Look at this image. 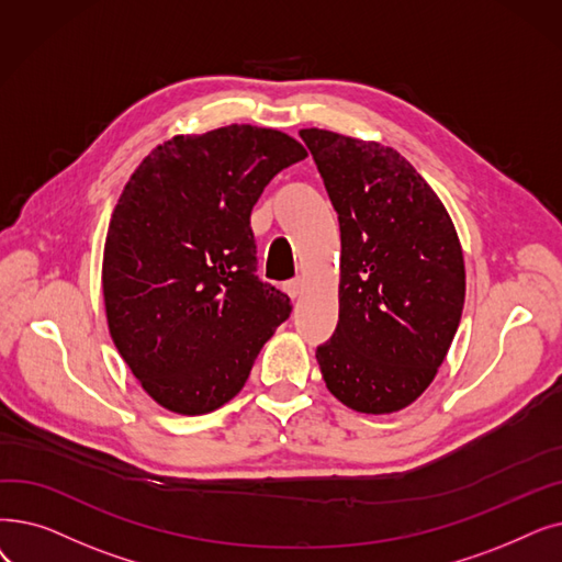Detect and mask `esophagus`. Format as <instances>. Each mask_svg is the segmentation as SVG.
I'll list each match as a JSON object with an SVG mask.
<instances>
[{"label":"esophagus","mask_w":562,"mask_h":562,"mask_svg":"<svg viewBox=\"0 0 562 562\" xmlns=\"http://www.w3.org/2000/svg\"><path fill=\"white\" fill-rule=\"evenodd\" d=\"M284 291L291 299H299L301 291H303V282L301 280H286L284 282Z\"/></svg>","instance_id":"obj_1"}]
</instances>
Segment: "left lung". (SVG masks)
Listing matches in <instances>:
<instances>
[{"label":"left lung","instance_id":"obj_1","mask_svg":"<svg viewBox=\"0 0 562 562\" xmlns=\"http://www.w3.org/2000/svg\"><path fill=\"white\" fill-rule=\"evenodd\" d=\"M341 234L339 322L316 349L330 393L395 413L434 381L457 333L467 271L450 215L402 154L322 128L299 133Z\"/></svg>","mask_w":562,"mask_h":562}]
</instances>
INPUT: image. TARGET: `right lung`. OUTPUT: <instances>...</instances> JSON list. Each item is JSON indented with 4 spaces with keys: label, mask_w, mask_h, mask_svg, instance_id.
I'll list each match as a JSON object with an SVG mask.
<instances>
[{
    "label": "right lung",
    "mask_w": 562,
    "mask_h": 562,
    "mask_svg": "<svg viewBox=\"0 0 562 562\" xmlns=\"http://www.w3.org/2000/svg\"><path fill=\"white\" fill-rule=\"evenodd\" d=\"M303 144L232 124L158 144L114 206L103 299L114 347L162 408L202 416L246 385L289 319L291 303L261 282L250 213Z\"/></svg>",
    "instance_id": "right-lung-1"
}]
</instances>
